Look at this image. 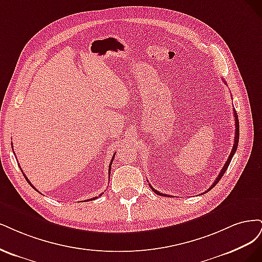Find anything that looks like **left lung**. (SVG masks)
Masks as SVG:
<instances>
[{"instance_id":"obj_1","label":"left lung","mask_w":262,"mask_h":262,"mask_svg":"<svg viewBox=\"0 0 262 262\" xmlns=\"http://www.w3.org/2000/svg\"><path fill=\"white\" fill-rule=\"evenodd\" d=\"M225 83H226V82H225ZM233 111H234V117H235V139H234V145H233L232 151H231V154H230V157H229V159H227V161L225 162L224 166L222 167V170H221L220 174L217 175L216 180L212 183V185H211L210 188H209L207 191H209V190L212 189V188L215 186V185L219 183V181H220V180L222 179V176L224 175V173H225V171H226V168L229 167V165H230V163H231V161H232V158H233L234 154L236 152V149H237V146H238V140H239V122H238V116H237V113H236V111H235V108L233 110ZM149 186H150V188H151V189H152V190L157 193V195H159V196H167V195H165V193L159 192L158 190H156L152 186H151L150 184H149ZM207 191H206V192H207Z\"/></svg>"}]
</instances>
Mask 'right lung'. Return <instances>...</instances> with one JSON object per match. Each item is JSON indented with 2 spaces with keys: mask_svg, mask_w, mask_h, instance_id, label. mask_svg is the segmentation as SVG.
I'll return each mask as SVG.
<instances>
[{
  "mask_svg": "<svg viewBox=\"0 0 262 262\" xmlns=\"http://www.w3.org/2000/svg\"><path fill=\"white\" fill-rule=\"evenodd\" d=\"M12 149H13V146H12ZM114 157H115V155H114V156L112 157V161H111V163H110V167H108V175H110V173H111V165H112V162H113V160H114ZM20 171L23 172V170H21V167H20ZM23 175L25 176V179H26V180H27V182H28V184L30 185V186H31L32 188H35V187H33V186H32V184H31V183L29 182V180H28V179H27V177H26V175H25V174H24V172H23ZM35 189H36V188H35ZM36 190H37V189H36ZM102 193H103V192H102ZM102 193H101V195H102ZM96 198H98V197H95V198H91V199H87V201H88V200H94V199H96Z\"/></svg>",
  "mask_w": 262,
  "mask_h": 262,
  "instance_id": "obj_1",
  "label": "right lung"
}]
</instances>
